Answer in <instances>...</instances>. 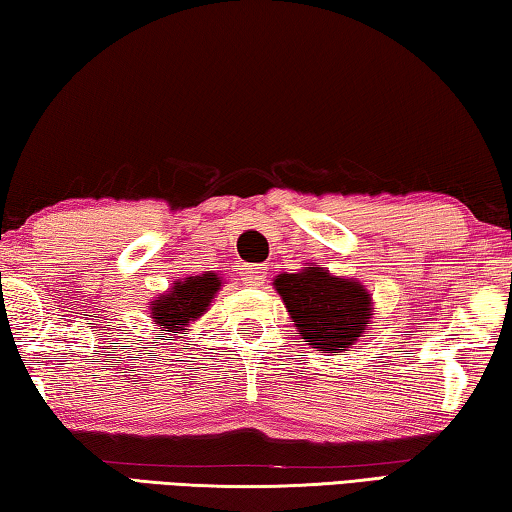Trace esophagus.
<instances>
[{
  "label": "esophagus",
  "mask_w": 512,
  "mask_h": 512,
  "mask_svg": "<svg viewBox=\"0 0 512 512\" xmlns=\"http://www.w3.org/2000/svg\"><path fill=\"white\" fill-rule=\"evenodd\" d=\"M240 276H242V281L247 283V286H263V281H265V272H263V267H256V265H247V267H242Z\"/></svg>",
  "instance_id": "1"
}]
</instances>
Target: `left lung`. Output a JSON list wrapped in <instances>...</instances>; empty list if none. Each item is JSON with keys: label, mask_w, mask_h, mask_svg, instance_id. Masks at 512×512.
<instances>
[{"label": "left lung", "mask_w": 512, "mask_h": 512, "mask_svg": "<svg viewBox=\"0 0 512 512\" xmlns=\"http://www.w3.org/2000/svg\"><path fill=\"white\" fill-rule=\"evenodd\" d=\"M304 342L324 354H338L370 326L372 297L358 281L338 279L324 267L279 274L274 281Z\"/></svg>", "instance_id": "left-lung-1"}]
</instances>
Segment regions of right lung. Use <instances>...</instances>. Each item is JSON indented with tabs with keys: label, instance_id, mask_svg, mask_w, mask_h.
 Returning <instances> with one entry per match:
<instances>
[{
	"label": "right lung",
	"instance_id": "obj_1",
	"mask_svg": "<svg viewBox=\"0 0 512 512\" xmlns=\"http://www.w3.org/2000/svg\"><path fill=\"white\" fill-rule=\"evenodd\" d=\"M217 290H220V276L217 274L188 276L186 281L174 283L170 295L158 297L152 304L154 322L161 326L163 331H186L183 326L206 313V308L211 304ZM158 335L165 338L163 333Z\"/></svg>",
	"mask_w": 512,
	"mask_h": 512
}]
</instances>
